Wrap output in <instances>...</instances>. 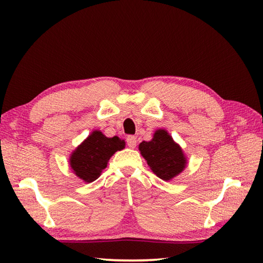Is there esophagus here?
<instances>
[{
	"mask_svg": "<svg viewBox=\"0 0 263 263\" xmlns=\"http://www.w3.org/2000/svg\"><path fill=\"white\" fill-rule=\"evenodd\" d=\"M126 144L130 148H135L137 146V138L135 136H127Z\"/></svg>",
	"mask_w": 263,
	"mask_h": 263,
	"instance_id": "34e87169",
	"label": "esophagus"
}]
</instances>
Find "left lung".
Instances as JSON below:
<instances>
[{"label": "left lung", "instance_id": "8db88e82", "mask_svg": "<svg viewBox=\"0 0 263 263\" xmlns=\"http://www.w3.org/2000/svg\"><path fill=\"white\" fill-rule=\"evenodd\" d=\"M139 151L152 172L163 181L174 179L186 166L183 151L163 128L155 131L152 140L140 142Z\"/></svg>", "mask_w": 263, "mask_h": 263}]
</instances>
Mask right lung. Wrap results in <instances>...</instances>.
Wrapping results in <instances>:
<instances>
[{
  "mask_svg": "<svg viewBox=\"0 0 263 263\" xmlns=\"http://www.w3.org/2000/svg\"><path fill=\"white\" fill-rule=\"evenodd\" d=\"M124 147L125 141L118 137L108 138L96 130L70 155V168L78 177L90 183L101 175L110 158Z\"/></svg>",
  "mask_w": 263,
  "mask_h": 263,
  "instance_id": "add662e5",
  "label": "right lung"
}]
</instances>
